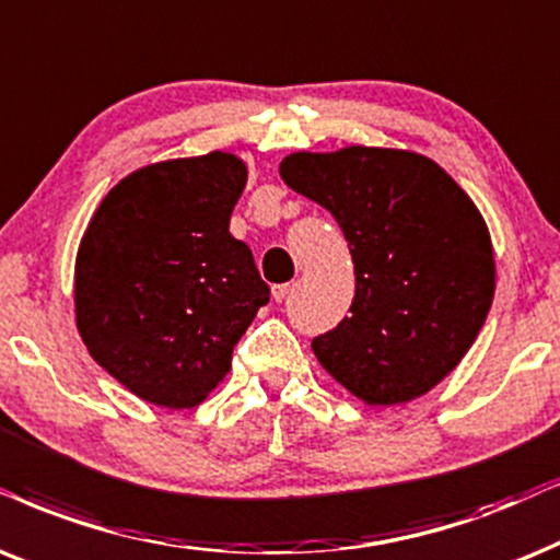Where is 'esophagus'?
I'll return each instance as SVG.
<instances>
[{
    "label": "esophagus",
    "instance_id": "34e87169",
    "mask_svg": "<svg viewBox=\"0 0 560 560\" xmlns=\"http://www.w3.org/2000/svg\"><path fill=\"white\" fill-rule=\"evenodd\" d=\"M288 293H290V285L285 282V285H275L272 288V301L275 303H282L288 298Z\"/></svg>",
    "mask_w": 560,
    "mask_h": 560
}]
</instances>
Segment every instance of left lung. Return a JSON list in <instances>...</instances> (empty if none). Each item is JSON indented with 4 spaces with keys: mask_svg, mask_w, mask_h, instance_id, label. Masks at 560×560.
I'll return each mask as SVG.
<instances>
[{
    "mask_svg": "<svg viewBox=\"0 0 560 560\" xmlns=\"http://www.w3.org/2000/svg\"><path fill=\"white\" fill-rule=\"evenodd\" d=\"M280 177L337 218L354 262L350 316L311 342L322 368L370 406L424 396L466 358L493 301L491 236L474 200L401 149L298 151Z\"/></svg>",
    "mask_w": 560,
    "mask_h": 560,
    "instance_id": "obj_1",
    "label": "left lung"
}]
</instances>
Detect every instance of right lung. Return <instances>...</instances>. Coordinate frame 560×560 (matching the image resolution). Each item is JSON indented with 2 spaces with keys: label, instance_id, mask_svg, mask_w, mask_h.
Returning <instances> with one entry per match:
<instances>
[{
  "label": "right lung",
  "instance_id": "1",
  "mask_svg": "<svg viewBox=\"0 0 560 560\" xmlns=\"http://www.w3.org/2000/svg\"><path fill=\"white\" fill-rule=\"evenodd\" d=\"M244 185V162L226 151L141 166L84 231L77 329L94 362L143 401H206L270 301L252 249L229 234Z\"/></svg>",
  "mask_w": 560,
  "mask_h": 560
}]
</instances>
